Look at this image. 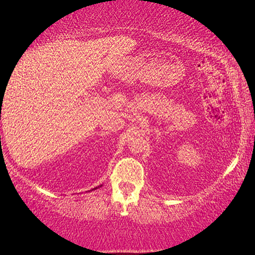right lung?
<instances>
[{"instance_id": "add662e5", "label": "right lung", "mask_w": 255, "mask_h": 255, "mask_svg": "<svg viewBox=\"0 0 255 255\" xmlns=\"http://www.w3.org/2000/svg\"><path fill=\"white\" fill-rule=\"evenodd\" d=\"M94 189H98V188H94ZM94 189H92V190H94Z\"/></svg>"}]
</instances>
